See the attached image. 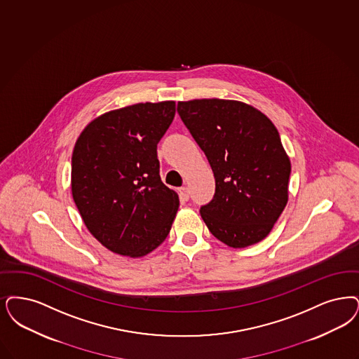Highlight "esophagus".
<instances>
[{"mask_svg":"<svg viewBox=\"0 0 359 359\" xmlns=\"http://www.w3.org/2000/svg\"><path fill=\"white\" fill-rule=\"evenodd\" d=\"M179 194H180V198H182L183 201H187L189 199V191H188L187 187H182V188L179 189Z\"/></svg>","mask_w":359,"mask_h":359,"instance_id":"1","label":"esophagus"}]
</instances>
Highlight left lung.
I'll return each instance as SVG.
<instances>
[{"label":"left lung","mask_w":359,"mask_h":359,"mask_svg":"<svg viewBox=\"0 0 359 359\" xmlns=\"http://www.w3.org/2000/svg\"><path fill=\"white\" fill-rule=\"evenodd\" d=\"M177 112L215 176V195L201 208L205 226L233 248L263 241L286 207L291 172L273 121L236 100L179 101Z\"/></svg>","instance_id":"1"}]
</instances>
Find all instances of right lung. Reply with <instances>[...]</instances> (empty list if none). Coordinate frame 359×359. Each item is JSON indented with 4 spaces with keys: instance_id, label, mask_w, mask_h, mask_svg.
<instances>
[{
    "instance_id": "1",
    "label": "right lung",
    "mask_w": 359,
    "mask_h": 359,
    "mask_svg": "<svg viewBox=\"0 0 359 359\" xmlns=\"http://www.w3.org/2000/svg\"><path fill=\"white\" fill-rule=\"evenodd\" d=\"M175 101L139 102L90 121L74 144L73 201L86 229L109 251L140 258L164 242L179 208L158 175V144Z\"/></svg>"
}]
</instances>
